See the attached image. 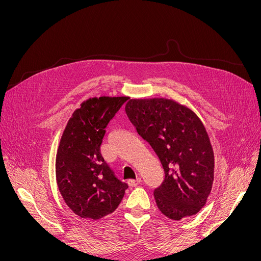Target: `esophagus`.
I'll use <instances>...</instances> for the list:
<instances>
[{
    "mask_svg": "<svg viewBox=\"0 0 261 261\" xmlns=\"http://www.w3.org/2000/svg\"><path fill=\"white\" fill-rule=\"evenodd\" d=\"M128 185L130 186V187H135V186H138L140 183H141V178L140 177H138V178H136V179H129L128 181Z\"/></svg>",
    "mask_w": 261,
    "mask_h": 261,
    "instance_id": "34e87169",
    "label": "esophagus"
}]
</instances>
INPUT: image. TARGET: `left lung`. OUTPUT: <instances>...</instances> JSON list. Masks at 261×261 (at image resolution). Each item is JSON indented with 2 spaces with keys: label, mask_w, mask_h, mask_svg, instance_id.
Returning <instances> with one entry per match:
<instances>
[{
  "label": "left lung",
  "mask_w": 261,
  "mask_h": 261,
  "mask_svg": "<svg viewBox=\"0 0 261 261\" xmlns=\"http://www.w3.org/2000/svg\"><path fill=\"white\" fill-rule=\"evenodd\" d=\"M125 111L164 170V180L153 192L158 208L172 220L196 215L206 204L215 173V155L200 118L164 98L130 99Z\"/></svg>",
  "instance_id": "obj_1"
}]
</instances>
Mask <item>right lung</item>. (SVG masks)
Returning <instances> with one entry per match:
<instances>
[{
  "label": "right lung",
  "instance_id": "obj_1",
  "mask_svg": "<svg viewBox=\"0 0 261 261\" xmlns=\"http://www.w3.org/2000/svg\"><path fill=\"white\" fill-rule=\"evenodd\" d=\"M128 97L84 101L63 132L55 160L60 193L75 215L98 220L112 213L128 185L118 179L100 152L106 127Z\"/></svg>",
  "mask_w": 261,
  "mask_h": 261
}]
</instances>
